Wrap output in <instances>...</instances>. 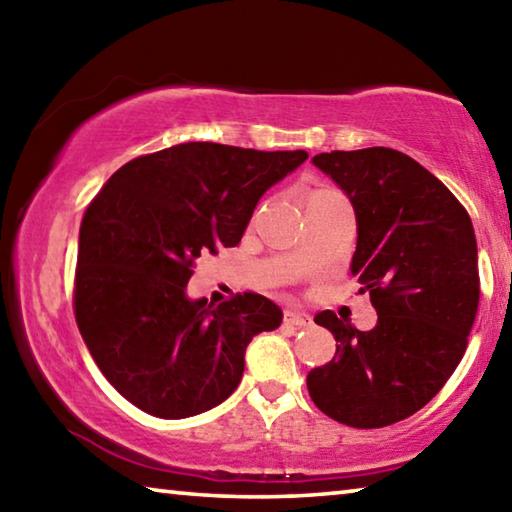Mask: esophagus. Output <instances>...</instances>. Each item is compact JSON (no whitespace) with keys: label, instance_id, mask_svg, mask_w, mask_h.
<instances>
[{"label":"esophagus","instance_id":"obj_1","mask_svg":"<svg viewBox=\"0 0 512 512\" xmlns=\"http://www.w3.org/2000/svg\"><path fill=\"white\" fill-rule=\"evenodd\" d=\"M284 323L291 325V327H309L311 325V316L307 314V311L287 309V311H284Z\"/></svg>","mask_w":512,"mask_h":512}]
</instances>
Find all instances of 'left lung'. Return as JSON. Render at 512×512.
<instances>
[{"label":"left lung","mask_w":512,"mask_h":512,"mask_svg":"<svg viewBox=\"0 0 512 512\" xmlns=\"http://www.w3.org/2000/svg\"><path fill=\"white\" fill-rule=\"evenodd\" d=\"M357 216L350 273L370 293L377 325L359 332L334 311L316 323L334 359L307 375L314 404L348 427L377 429L420 411L461 363L479 307V253L470 214L422 164L372 146L318 153Z\"/></svg>","instance_id":"1"}]
</instances>
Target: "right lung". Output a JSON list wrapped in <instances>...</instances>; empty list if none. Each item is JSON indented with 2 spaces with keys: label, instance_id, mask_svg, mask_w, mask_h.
I'll return each mask as SVG.
<instances>
[{
  "label": "right lung",
  "instance_id": "1",
  "mask_svg": "<svg viewBox=\"0 0 512 512\" xmlns=\"http://www.w3.org/2000/svg\"><path fill=\"white\" fill-rule=\"evenodd\" d=\"M307 151L185 142L126 162L83 216L74 309L92 359L144 413L180 420L235 393L246 348L282 323L257 293L187 296L192 264L241 241L268 189Z\"/></svg>",
  "mask_w": 512,
  "mask_h": 512
}]
</instances>
